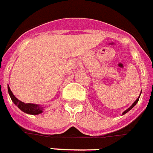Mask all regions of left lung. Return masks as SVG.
Listing matches in <instances>:
<instances>
[{
  "instance_id": "8db88e82",
  "label": "left lung",
  "mask_w": 153,
  "mask_h": 153,
  "mask_svg": "<svg viewBox=\"0 0 153 153\" xmlns=\"http://www.w3.org/2000/svg\"><path fill=\"white\" fill-rule=\"evenodd\" d=\"M141 92H142V91H141ZM139 97H138V98H137V100H135V102L133 103V104H132V105H131V107H130V108H128L127 110H126V111H124V112H123V113H122V114H126V113H127V112H128V111H129L131 110V109H132V108H134V106H135V104H137V103H138V101H139Z\"/></svg>"
}]
</instances>
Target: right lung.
I'll list each match as a JSON object with an SVG mask.
<instances>
[{
	"label": "right lung",
	"mask_w": 153,
	"mask_h": 153,
	"mask_svg": "<svg viewBox=\"0 0 153 153\" xmlns=\"http://www.w3.org/2000/svg\"><path fill=\"white\" fill-rule=\"evenodd\" d=\"M7 90H8L9 95L11 97V100H12L13 102H14V104L17 105L18 108H19L20 110H22L23 112L30 114H41L42 112V107H40L39 105L34 104H25L24 102H22V101L19 100L18 98H16V97H14V95L13 94L12 92H11L9 86L7 87Z\"/></svg>",
	"instance_id": "right-lung-1"
}]
</instances>
